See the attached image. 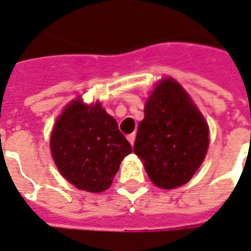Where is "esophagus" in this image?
I'll return each instance as SVG.
<instances>
[{
    "mask_svg": "<svg viewBox=\"0 0 251 251\" xmlns=\"http://www.w3.org/2000/svg\"><path fill=\"white\" fill-rule=\"evenodd\" d=\"M135 138H136V134H129L128 136H127V139H128V142L131 143V145H134Z\"/></svg>",
    "mask_w": 251,
    "mask_h": 251,
    "instance_id": "esophagus-1",
    "label": "esophagus"
}]
</instances>
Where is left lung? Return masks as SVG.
<instances>
[{
  "mask_svg": "<svg viewBox=\"0 0 251 251\" xmlns=\"http://www.w3.org/2000/svg\"><path fill=\"white\" fill-rule=\"evenodd\" d=\"M208 132L189 94L173 78H165L146 101L134 152L154 185L173 189L186 184L200 168L209 145Z\"/></svg>",
  "mask_w": 251,
  "mask_h": 251,
  "instance_id": "left-lung-1",
  "label": "left lung"
}]
</instances>
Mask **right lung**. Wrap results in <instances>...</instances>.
Returning a JSON list of instances; mask_svg holds the SVG:
<instances>
[{
  "instance_id": "add662e5",
  "label": "right lung",
  "mask_w": 251,
  "mask_h": 251,
  "mask_svg": "<svg viewBox=\"0 0 251 251\" xmlns=\"http://www.w3.org/2000/svg\"><path fill=\"white\" fill-rule=\"evenodd\" d=\"M51 154L60 174L81 191H106L120 168L132 152L126 136L119 131L116 120L100 102L83 104L72 101L55 123Z\"/></svg>"
}]
</instances>
